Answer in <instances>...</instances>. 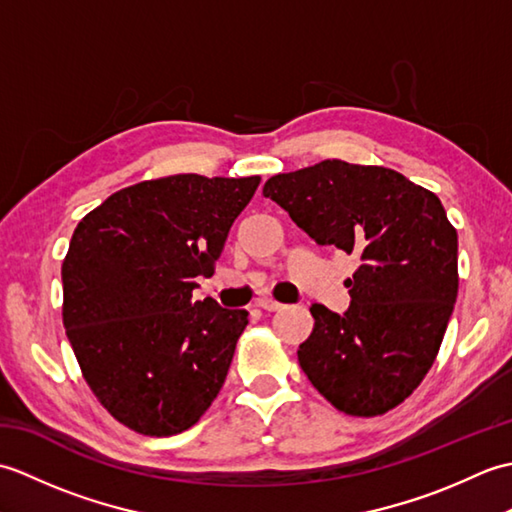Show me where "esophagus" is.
Returning a JSON list of instances; mask_svg holds the SVG:
<instances>
[{"instance_id": "1", "label": "esophagus", "mask_w": 512, "mask_h": 512, "mask_svg": "<svg viewBox=\"0 0 512 512\" xmlns=\"http://www.w3.org/2000/svg\"><path fill=\"white\" fill-rule=\"evenodd\" d=\"M255 306H257V308H262V310H266V312H277V310L284 308V303H279V301L270 299V297H259V299L255 301Z\"/></svg>"}]
</instances>
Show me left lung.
<instances>
[{"label": "left lung", "mask_w": 512, "mask_h": 512, "mask_svg": "<svg viewBox=\"0 0 512 512\" xmlns=\"http://www.w3.org/2000/svg\"><path fill=\"white\" fill-rule=\"evenodd\" d=\"M264 195L314 242L361 257L352 303L310 308L299 345L312 387L347 416H383L427 376L458 299V231L438 195L376 165L323 160L277 173Z\"/></svg>", "instance_id": "1"}]
</instances>
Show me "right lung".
I'll return each mask as SVG.
<instances>
[{
	"mask_svg": "<svg viewBox=\"0 0 512 512\" xmlns=\"http://www.w3.org/2000/svg\"><path fill=\"white\" fill-rule=\"evenodd\" d=\"M259 176L176 173L112 193L63 259V325L85 383L136 433L167 438L220 394L246 310L193 301Z\"/></svg>",
	"mask_w": 512,
	"mask_h": 512,
	"instance_id": "add662e5",
	"label": "right lung"
}]
</instances>
